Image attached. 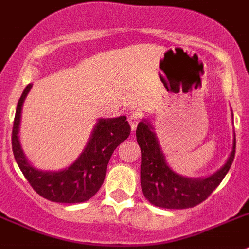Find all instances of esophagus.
Wrapping results in <instances>:
<instances>
[{
  "label": "esophagus",
  "instance_id": "esophagus-1",
  "mask_svg": "<svg viewBox=\"0 0 249 249\" xmlns=\"http://www.w3.org/2000/svg\"><path fill=\"white\" fill-rule=\"evenodd\" d=\"M140 122V114L139 112H133L130 116H129V124H130L131 130H137V126Z\"/></svg>",
  "mask_w": 249,
  "mask_h": 249
}]
</instances>
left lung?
Listing matches in <instances>:
<instances>
[{"instance_id": "1", "label": "left lung", "mask_w": 249, "mask_h": 249, "mask_svg": "<svg viewBox=\"0 0 249 249\" xmlns=\"http://www.w3.org/2000/svg\"><path fill=\"white\" fill-rule=\"evenodd\" d=\"M137 140L142 149L140 184L142 194L151 204L166 209L192 208L207 199L223 180L235 154L234 134L232 153L219 170L205 178H187L173 172L166 164L153 126L146 120L138 124Z\"/></svg>"}]
</instances>
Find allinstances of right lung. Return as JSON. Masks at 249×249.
Listing matches in <instances>:
<instances>
[{
	"label": "right lung",
	"instance_id": "1",
	"mask_svg": "<svg viewBox=\"0 0 249 249\" xmlns=\"http://www.w3.org/2000/svg\"><path fill=\"white\" fill-rule=\"evenodd\" d=\"M29 84L17 103L12 129V151L25 178L37 194L56 203H83L98 193L103 185L112 153L130 135L126 116L99 119L88 145L76 160L60 172H42L26 159L18 139L22 105L31 90Z\"/></svg>",
	"mask_w": 249,
	"mask_h": 249
}]
</instances>
